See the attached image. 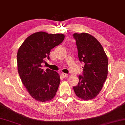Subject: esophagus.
<instances>
[{"label": "esophagus", "mask_w": 125, "mask_h": 125, "mask_svg": "<svg viewBox=\"0 0 125 125\" xmlns=\"http://www.w3.org/2000/svg\"><path fill=\"white\" fill-rule=\"evenodd\" d=\"M62 76L63 78H67L68 76V75L67 74H65V73H62Z\"/></svg>", "instance_id": "esophagus-1"}]
</instances>
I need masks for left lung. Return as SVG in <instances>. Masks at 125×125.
Listing matches in <instances>:
<instances>
[{
	"instance_id": "obj_1",
	"label": "left lung",
	"mask_w": 125,
	"mask_h": 125,
	"mask_svg": "<svg viewBox=\"0 0 125 125\" xmlns=\"http://www.w3.org/2000/svg\"><path fill=\"white\" fill-rule=\"evenodd\" d=\"M78 58L83 63L79 82L73 87L76 96L83 100L93 99L102 89L108 73V59L101 43L87 33L73 35Z\"/></svg>"
}]
</instances>
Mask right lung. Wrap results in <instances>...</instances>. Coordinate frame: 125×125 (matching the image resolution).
Instances as JSON below:
<instances>
[{
    "label": "right lung",
    "mask_w": 125,
    "mask_h": 125,
    "mask_svg": "<svg viewBox=\"0 0 125 125\" xmlns=\"http://www.w3.org/2000/svg\"><path fill=\"white\" fill-rule=\"evenodd\" d=\"M62 34L38 32L22 43L17 54L18 69L23 84L30 95L40 102L50 101L55 95L60 83L56 71L42 69V63L50 59L51 50L63 41Z\"/></svg>",
    "instance_id": "right-lung-1"
}]
</instances>
